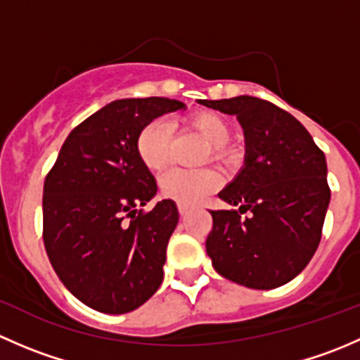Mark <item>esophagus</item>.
I'll return each instance as SVG.
<instances>
[{"mask_svg": "<svg viewBox=\"0 0 360 360\" xmlns=\"http://www.w3.org/2000/svg\"><path fill=\"white\" fill-rule=\"evenodd\" d=\"M177 209H179L181 216H186V214L191 210V207L186 205V203H177Z\"/></svg>", "mask_w": 360, "mask_h": 360, "instance_id": "1", "label": "esophagus"}]
</instances>
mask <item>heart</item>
Instances as JSON below:
<instances>
[{
  "label": "heart",
  "mask_w": 360,
  "mask_h": 360,
  "mask_svg": "<svg viewBox=\"0 0 360 360\" xmlns=\"http://www.w3.org/2000/svg\"><path fill=\"white\" fill-rule=\"evenodd\" d=\"M190 127L209 146L212 160L224 157L223 148L230 141V125L214 112H197L190 118ZM172 127L167 120L155 118L139 130L136 139V151L141 163L151 172L165 169L170 162ZM219 186V177L212 170H181L174 169L160 177V191L165 198L186 205L202 202Z\"/></svg>",
  "instance_id": "obj_1"
}]
</instances>
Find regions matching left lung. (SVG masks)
Masks as SVG:
<instances>
[{
  "label": "left lung",
  "instance_id": "obj_1",
  "mask_svg": "<svg viewBox=\"0 0 360 360\" xmlns=\"http://www.w3.org/2000/svg\"><path fill=\"white\" fill-rule=\"evenodd\" d=\"M197 103L237 116L245 137L244 167L219 191L238 209L210 210L205 249L214 270L250 289L281 288L303 271L321 242L331 200L324 153L291 112L268 101Z\"/></svg>",
  "mask_w": 360,
  "mask_h": 360
}]
</instances>
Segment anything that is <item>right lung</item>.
Returning a JSON list of instances; mask_svg holds the SVG:
<instances>
[{"label":"right lung","instance_id":"1","mask_svg":"<svg viewBox=\"0 0 360 360\" xmlns=\"http://www.w3.org/2000/svg\"><path fill=\"white\" fill-rule=\"evenodd\" d=\"M179 110L186 104L167 97L112 101L72 129L46 176V254L68 291L94 310L132 311L162 284L179 212L172 200L141 210L158 188L136 139L148 122Z\"/></svg>","mask_w":360,"mask_h":360}]
</instances>
